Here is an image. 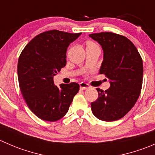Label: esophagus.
<instances>
[{"mask_svg":"<svg viewBox=\"0 0 155 155\" xmlns=\"http://www.w3.org/2000/svg\"><path fill=\"white\" fill-rule=\"evenodd\" d=\"M79 86H80L81 90H85V89H87L90 87L88 84L85 83V82H81V83H79Z\"/></svg>","mask_w":155,"mask_h":155,"instance_id":"34e87169","label":"esophagus"}]
</instances>
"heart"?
<instances>
[{
    "label": "heart",
    "instance_id": "obj_1",
    "mask_svg": "<svg viewBox=\"0 0 155 155\" xmlns=\"http://www.w3.org/2000/svg\"><path fill=\"white\" fill-rule=\"evenodd\" d=\"M92 45H96V44H95V43H93V42H87V46H92Z\"/></svg>",
    "mask_w": 155,
    "mask_h": 155
}]
</instances>
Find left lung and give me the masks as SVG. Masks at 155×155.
Listing matches in <instances>:
<instances>
[{
    "instance_id": "1",
    "label": "left lung",
    "mask_w": 155,
    "mask_h": 155,
    "mask_svg": "<svg viewBox=\"0 0 155 155\" xmlns=\"http://www.w3.org/2000/svg\"><path fill=\"white\" fill-rule=\"evenodd\" d=\"M104 50L100 74L109 79L106 91L97 88L98 97L91 103L94 115L100 120L113 121L123 118L134 107L143 85V59L134 43L122 35L101 32L89 35Z\"/></svg>"
}]
</instances>
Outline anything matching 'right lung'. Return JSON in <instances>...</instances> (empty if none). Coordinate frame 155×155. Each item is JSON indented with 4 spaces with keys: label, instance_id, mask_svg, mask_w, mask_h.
<instances>
[{
    "label": "right lung",
    "instance_id": "obj_1",
    "mask_svg": "<svg viewBox=\"0 0 155 155\" xmlns=\"http://www.w3.org/2000/svg\"><path fill=\"white\" fill-rule=\"evenodd\" d=\"M80 35L58 30L45 31L33 38L18 58L21 94L31 112L43 121H56L63 118L79 91L76 82L57 87L53 76L65 67L68 46Z\"/></svg>",
    "mask_w": 155,
    "mask_h": 155
}]
</instances>
